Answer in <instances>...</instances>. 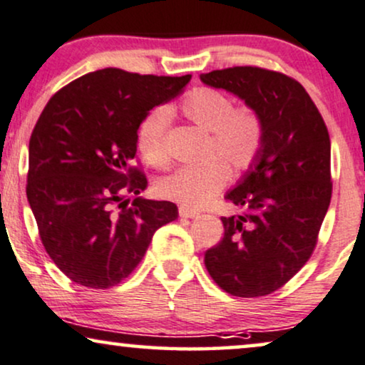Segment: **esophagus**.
<instances>
[{
	"instance_id": "obj_1",
	"label": "esophagus",
	"mask_w": 365,
	"mask_h": 365,
	"mask_svg": "<svg viewBox=\"0 0 365 365\" xmlns=\"http://www.w3.org/2000/svg\"><path fill=\"white\" fill-rule=\"evenodd\" d=\"M178 212H180V216H182V217L194 219V217L199 216V212H197V210H192V209H188V207H180Z\"/></svg>"
}]
</instances>
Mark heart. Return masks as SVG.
Here are the masks:
<instances>
[{
  "label": "heart",
  "instance_id": "obj_1",
  "mask_svg": "<svg viewBox=\"0 0 365 365\" xmlns=\"http://www.w3.org/2000/svg\"><path fill=\"white\" fill-rule=\"evenodd\" d=\"M188 120L209 133L200 165L180 166L158 178L155 192L161 199L182 207L199 209L216 197L227 182V169L243 171L253 165L265 140V122L257 108L241 105L216 88H197L180 103ZM170 110L155 107L146 112L135 129V146L140 156L153 166L168 163L166 133ZM227 164L225 165L224 163Z\"/></svg>",
  "mask_w": 365,
  "mask_h": 365
}]
</instances>
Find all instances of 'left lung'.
<instances>
[{
    "label": "left lung",
    "mask_w": 365,
    "mask_h": 365,
    "mask_svg": "<svg viewBox=\"0 0 365 365\" xmlns=\"http://www.w3.org/2000/svg\"><path fill=\"white\" fill-rule=\"evenodd\" d=\"M257 108L265 140L257 160L225 199L240 214L221 217L225 238L205 252V269L238 297L275 292L313 255L331 200L330 134L299 81L287 74L235 66L202 74Z\"/></svg>",
    "instance_id": "1"
}]
</instances>
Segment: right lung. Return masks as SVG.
<instances>
[{
	"mask_svg": "<svg viewBox=\"0 0 365 365\" xmlns=\"http://www.w3.org/2000/svg\"><path fill=\"white\" fill-rule=\"evenodd\" d=\"M190 78L105 68L61 88L42 110L30 135L27 199L43 248L73 282L120 284L158 227L178 217L173 202L127 197L148 187L133 165L139 120Z\"/></svg>",
	"mask_w": 365,
	"mask_h": 365,
	"instance_id": "add662e5",
	"label": "right lung"
}]
</instances>
